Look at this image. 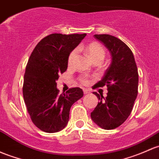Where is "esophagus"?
<instances>
[{"instance_id": "34e87169", "label": "esophagus", "mask_w": 159, "mask_h": 159, "mask_svg": "<svg viewBox=\"0 0 159 159\" xmlns=\"http://www.w3.org/2000/svg\"><path fill=\"white\" fill-rule=\"evenodd\" d=\"M83 91H84V94H88V93H90V91L87 89H83Z\"/></svg>"}]
</instances>
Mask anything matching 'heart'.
<instances>
[{"instance_id":"b5f03b06","label":"heart","mask_w":159,"mask_h":159,"mask_svg":"<svg viewBox=\"0 0 159 159\" xmlns=\"http://www.w3.org/2000/svg\"><path fill=\"white\" fill-rule=\"evenodd\" d=\"M86 52L88 53V56L91 58V61H93L95 60H101L103 61V58L105 57V49L103 46H101L100 43H90L88 46L86 47ZM77 55V50L75 49L70 53L69 56H68V63L71 64L75 58V56ZM81 84L84 85H88L90 83L89 79L87 77H82L81 78Z\"/></svg>"}]
</instances>
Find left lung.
I'll list each match as a JSON object with an SVG mask.
<instances>
[{"mask_svg":"<svg viewBox=\"0 0 159 159\" xmlns=\"http://www.w3.org/2000/svg\"><path fill=\"white\" fill-rule=\"evenodd\" d=\"M109 50L111 62L95 87H107L106 98L98 97V105L91 113V120L104 129H113L123 124L131 113L138 94L139 75L134 56L123 41L108 34L94 35Z\"/></svg>","mask_w":159,"mask_h":159,"instance_id":"obj_1","label":"left lung"}]
</instances>
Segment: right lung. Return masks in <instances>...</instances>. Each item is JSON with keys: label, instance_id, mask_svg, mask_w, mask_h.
<instances>
[{"label": "right lung", "instance_id": "1", "mask_svg": "<svg viewBox=\"0 0 159 159\" xmlns=\"http://www.w3.org/2000/svg\"><path fill=\"white\" fill-rule=\"evenodd\" d=\"M86 36L53 33L36 45L26 67L23 94L33 123L42 131L53 133L68 124L73 103L83 97L82 89L73 88L59 94L58 75L68 68L70 53Z\"/></svg>", "mask_w": 159, "mask_h": 159}]
</instances>
